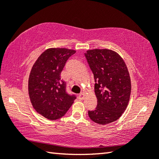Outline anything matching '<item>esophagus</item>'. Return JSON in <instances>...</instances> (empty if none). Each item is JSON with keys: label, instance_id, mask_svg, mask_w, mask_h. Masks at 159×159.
<instances>
[{"label": "esophagus", "instance_id": "34e87169", "mask_svg": "<svg viewBox=\"0 0 159 159\" xmlns=\"http://www.w3.org/2000/svg\"><path fill=\"white\" fill-rule=\"evenodd\" d=\"M79 99H80V100H83V99H84V94L83 93H80L79 95Z\"/></svg>", "mask_w": 159, "mask_h": 159}]
</instances>
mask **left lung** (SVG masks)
<instances>
[{
	"mask_svg": "<svg viewBox=\"0 0 159 159\" xmlns=\"http://www.w3.org/2000/svg\"><path fill=\"white\" fill-rule=\"evenodd\" d=\"M85 56L95 79L98 105L88 111L94 122L108 124L120 118L130 99L131 83L128 68L121 57L109 49L89 50Z\"/></svg>",
	"mask_w": 159,
	"mask_h": 159,
	"instance_id": "8db88e82",
	"label": "left lung"
}]
</instances>
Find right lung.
<instances>
[{
	"label": "right lung",
	"instance_id": "right-lung-1",
	"mask_svg": "<svg viewBox=\"0 0 159 159\" xmlns=\"http://www.w3.org/2000/svg\"><path fill=\"white\" fill-rule=\"evenodd\" d=\"M75 52L66 48H50L31 69L28 85L31 102L39 114L49 120L62 117L76 98L66 93V83L60 78L66 61Z\"/></svg>",
	"mask_w": 159,
	"mask_h": 159
}]
</instances>
